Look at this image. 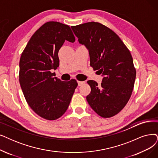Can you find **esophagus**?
<instances>
[{
  "label": "esophagus",
  "instance_id": "1",
  "mask_svg": "<svg viewBox=\"0 0 158 158\" xmlns=\"http://www.w3.org/2000/svg\"><path fill=\"white\" fill-rule=\"evenodd\" d=\"M84 83H85V81H78V86L82 85Z\"/></svg>",
  "mask_w": 158,
  "mask_h": 158
}]
</instances>
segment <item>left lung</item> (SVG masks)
Listing matches in <instances>:
<instances>
[{
  "instance_id": "left-lung-1",
  "label": "left lung",
  "mask_w": 158,
  "mask_h": 158,
  "mask_svg": "<svg viewBox=\"0 0 158 158\" xmlns=\"http://www.w3.org/2000/svg\"><path fill=\"white\" fill-rule=\"evenodd\" d=\"M71 28L89 51L90 65L103 77L100 86L87 81L91 89L87 102L100 117L114 116L127 105L134 86L136 71L130 50L114 31L99 23Z\"/></svg>"
}]
</instances>
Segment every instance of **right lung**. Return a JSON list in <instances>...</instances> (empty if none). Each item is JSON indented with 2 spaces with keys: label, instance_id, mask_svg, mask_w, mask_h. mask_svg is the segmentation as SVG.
Here are the masks:
<instances>
[{
  "label": "right lung",
  "instance_id": "add662e5",
  "mask_svg": "<svg viewBox=\"0 0 158 158\" xmlns=\"http://www.w3.org/2000/svg\"><path fill=\"white\" fill-rule=\"evenodd\" d=\"M75 37L68 25L50 21L31 37L19 61V83L29 106L47 120L64 114L78 85L76 80L61 81L52 73L59 67L58 52L65 41Z\"/></svg>",
  "mask_w": 158,
  "mask_h": 158
}]
</instances>
